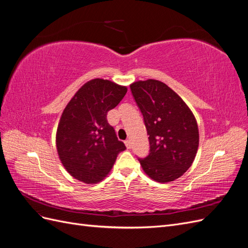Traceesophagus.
<instances>
[{"mask_svg":"<svg viewBox=\"0 0 248 248\" xmlns=\"http://www.w3.org/2000/svg\"><path fill=\"white\" fill-rule=\"evenodd\" d=\"M125 146L127 147V149H130L131 148V141L129 140H125Z\"/></svg>","mask_w":248,"mask_h":248,"instance_id":"34e87169","label":"esophagus"}]
</instances>
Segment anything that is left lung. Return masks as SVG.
<instances>
[{"instance_id":"8db88e82","label":"left lung","mask_w":248,"mask_h":248,"mask_svg":"<svg viewBox=\"0 0 248 248\" xmlns=\"http://www.w3.org/2000/svg\"><path fill=\"white\" fill-rule=\"evenodd\" d=\"M130 89L149 136L150 153L139 158L140 166L156 182L174 181L196 158L197 120L181 97L162 81L139 80L131 84Z\"/></svg>"}]
</instances>
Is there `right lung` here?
Instances as JSON below:
<instances>
[{
    "label": "right lung",
    "mask_w": 248,
    "mask_h": 248,
    "mask_svg": "<svg viewBox=\"0 0 248 248\" xmlns=\"http://www.w3.org/2000/svg\"><path fill=\"white\" fill-rule=\"evenodd\" d=\"M126 92V87L95 78L86 82L66 106L56 144L60 160L73 178L87 184L101 181L126 149L107 120L108 111Z\"/></svg>",
    "instance_id": "add662e5"
}]
</instances>
